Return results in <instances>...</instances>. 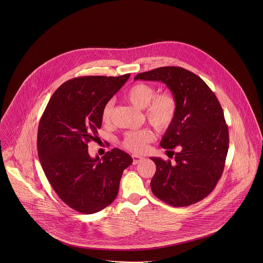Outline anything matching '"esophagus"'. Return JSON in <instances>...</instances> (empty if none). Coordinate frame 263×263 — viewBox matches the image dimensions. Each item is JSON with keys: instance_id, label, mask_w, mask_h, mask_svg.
Returning a JSON list of instances; mask_svg holds the SVG:
<instances>
[{"instance_id": "34e87169", "label": "esophagus", "mask_w": 263, "mask_h": 263, "mask_svg": "<svg viewBox=\"0 0 263 263\" xmlns=\"http://www.w3.org/2000/svg\"><path fill=\"white\" fill-rule=\"evenodd\" d=\"M132 158H133V164H134V165H137L138 163H141L143 160V157H142V156H138V155H136V154L132 155Z\"/></svg>"}]
</instances>
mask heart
I'll use <instances>...</instances> for the list:
<instances>
[{"label": "heart", "instance_id": "b5f03b06", "mask_svg": "<svg viewBox=\"0 0 263 263\" xmlns=\"http://www.w3.org/2000/svg\"><path fill=\"white\" fill-rule=\"evenodd\" d=\"M155 88L143 83H138L129 88L125 93V99L138 109H144L146 120L153 127L160 132H165L172 127L177 115V101L171 92H161L155 96ZM112 102L109 101L102 111V121H111ZM154 140V134L151 129L129 131L123 139L122 145L130 152L143 153L147 149V144Z\"/></svg>", "mask_w": 263, "mask_h": 263}]
</instances>
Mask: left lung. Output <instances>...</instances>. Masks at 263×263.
<instances>
[{
	"mask_svg": "<svg viewBox=\"0 0 263 263\" xmlns=\"http://www.w3.org/2000/svg\"><path fill=\"white\" fill-rule=\"evenodd\" d=\"M134 79L164 83L177 101L175 122L160 145L167 152L178 146L180 152L175 163L152 157L156 165L152 193L175 207L204 199L222 176L229 151V129L214 92L198 75L179 66L143 72Z\"/></svg>",
	"mask_w": 263,
	"mask_h": 263,
	"instance_id": "8db88e82",
	"label": "left lung"
}]
</instances>
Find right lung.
Segmentation results:
<instances>
[{"label":"right lung","instance_id":"add662e5","mask_svg":"<svg viewBox=\"0 0 263 263\" xmlns=\"http://www.w3.org/2000/svg\"><path fill=\"white\" fill-rule=\"evenodd\" d=\"M119 77L84 76L68 80L50 98L40 119L37 152L41 167L59 198L72 209L92 214L117 198L123 171L132 157L119 148L91 158L105 105L125 84Z\"/></svg>","mask_w":263,"mask_h":263}]
</instances>
